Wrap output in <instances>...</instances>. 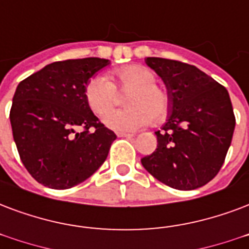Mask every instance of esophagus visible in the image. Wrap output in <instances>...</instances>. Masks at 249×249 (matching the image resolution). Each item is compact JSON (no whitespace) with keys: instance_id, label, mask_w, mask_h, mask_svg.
Wrapping results in <instances>:
<instances>
[{"instance_id":"obj_1","label":"esophagus","mask_w":249,"mask_h":249,"mask_svg":"<svg viewBox=\"0 0 249 249\" xmlns=\"http://www.w3.org/2000/svg\"><path fill=\"white\" fill-rule=\"evenodd\" d=\"M117 136H119V137H124V138L133 137V134H130V133H124V132H117Z\"/></svg>"}]
</instances>
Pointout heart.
Returning <instances> with one entry per match:
<instances>
[{"label":"heart","mask_w":249,"mask_h":249,"mask_svg":"<svg viewBox=\"0 0 249 249\" xmlns=\"http://www.w3.org/2000/svg\"><path fill=\"white\" fill-rule=\"evenodd\" d=\"M115 83L106 75H96L89 79L85 86V99L89 107L98 116L114 107L116 89L129 90L125 98V110L106 115L104 123L116 130H134L150 124H162L170 115L171 98L164 87L157 85L154 71L141 65H128L113 71Z\"/></svg>","instance_id":"1"}]
</instances>
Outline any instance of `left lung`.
I'll list each match as a JSON object with an SVG mask.
<instances>
[{
	"label": "left lung",
	"instance_id": "obj_1",
	"mask_svg": "<svg viewBox=\"0 0 249 249\" xmlns=\"http://www.w3.org/2000/svg\"><path fill=\"white\" fill-rule=\"evenodd\" d=\"M171 98L168 120L157 134L158 145L142 166L155 179L192 191L215 178L231 145L235 115L225 87L196 66L147 57Z\"/></svg>",
	"mask_w": 249,
	"mask_h": 249
}]
</instances>
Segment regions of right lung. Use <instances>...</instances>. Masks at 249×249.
Listing matches in <instances>:
<instances>
[{
    "instance_id": "right-lung-1",
    "label": "right lung",
    "mask_w": 249,
    "mask_h": 249,
    "mask_svg": "<svg viewBox=\"0 0 249 249\" xmlns=\"http://www.w3.org/2000/svg\"><path fill=\"white\" fill-rule=\"evenodd\" d=\"M108 64L98 57L52 62L17 87L10 109L13 137L37 183L68 189L90 178L107 159L116 134L92 113L85 86Z\"/></svg>"
}]
</instances>
